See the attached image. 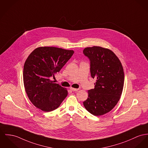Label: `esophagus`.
Returning <instances> with one entry per match:
<instances>
[{
	"label": "esophagus",
	"instance_id": "1",
	"mask_svg": "<svg viewBox=\"0 0 148 148\" xmlns=\"http://www.w3.org/2000/svg\"><path fill=\"white\" fill-rule=\"evenodd\" d=\"M70 90H71V91H78L79 89H78V88H70Z\"/></svg>",
	"mask_w": 148,
	"mask_h": 148
}]
</instances>
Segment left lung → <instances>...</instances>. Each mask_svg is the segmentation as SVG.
I'll return each mask as SVG.
<instances>
[{
	"instance_id": "left-lung-1",
	"label": "left lung",
	"mask_w": 148,
	"mask_h": 148,
	"mask_svg": "<svg viewBox=\"0 0 148 148\" xmlns=\"http://www.w3.org/2000/svg\"><path fill=\"white\" fill-rule=\"evenodd\" d=\"M83 53L90 61L92 78H96L94 89L88 91L83 102L86 110L95 116L112 110L120 99L125 75L119 58L106 48L94 46L84 49Z\"/></svg>"
}]
</instances>
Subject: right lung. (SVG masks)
I'll return each instance as SVG.
<instances>
[{
  "label": "right lung",
  "instance_id": "obj_1",
  "mask_svg": "<svg viewBox=\"0 0 148 148\" xmlns=\"http://www.w3.org/2000/svg\"><path fill=\"white\" fill-rule=\"evenodd\" d=\"M73 50L53 47L34 49L26 59L23 79L27 96L35 107L49 112L55 110L68 95V91L51 78L73 56Z\"/></svg>",
  "mask_w": 148,
  "mask_h": 148
}]
</instances>
